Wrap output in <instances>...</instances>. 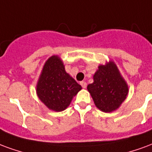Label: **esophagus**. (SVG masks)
I'll use <instances>...</instances> for the list:
<instances>
[{"mask_svg":"<svg viewBox=\"0 0 152 152\" xmlns=\"http://www.w3.org/2000/svg\"><path fill=\"white\" fill-rule=\"evenodd\" d=\"M80 84H81V86L83 87V88H86V87H87V83H86V82L83 81V82H81Z\"/></svg>","mask_w":152,"mask_h":152,"instance_id":"34e87169","label":"esophagus"}]
</instances>
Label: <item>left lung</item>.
<instances>
[{
  "mask_svg": "<svg viewBox=\"0 0 152 152\" xmlns=\"http://www.w3.org/2000/svg\"><path fill=\"white\" fill-rule=\"evenodd\" d=\"M93 80L87 86V91L96 108L104 113H112L120 108L128 96L129 87L115 62L109 61L99 65Z\"/></svg>",
  "mask_w": 152,
  "mask_h": 152,
  "instance_id": "left-lung-1",
  "label": "left lung"
}]
</instances>
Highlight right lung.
<instances>
[{"mask_svg":"<svg viewBox=\"0 0 152 152\" xmlns=\"http://www.w3.org/2000/svg\"><path fill=\"white\" fill-rule=\"evenodd\" d=\"M81 90L80 85L65 71L60 56L53 55L45 61L36 84V94L48 109L64 111Z\"/></svg>","mask_w":152,"mask_h":152,"instance_id":"right-lung-1","label":"right lung"}]
</instances>
